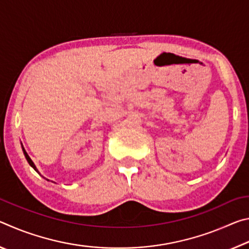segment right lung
I'll return each instance as SVG.
<instances>
[{
    "label": "right lung",
    "instance_id": "obj_1",
    "mask_svg": "<svg viewBox=\"0 0 249 249\" xmlns=\"http://www.w3.org/2000/svg\"><path fill=\"white\" fill-rule=\"evenodd\" d=\"M22 149H23V153H24V155H25V158H26V160H27V161H28V163H29V166H31V167H33L34 168V169H35V171H37V172H38V170H37V168H36V166H35V163H34L33 162V160L31 159V157H29V156H28V154L26 153V150H25L24 149V147H23V145H22ZM38 174H39V172H38ZM48 180V179H47Z\"/></svg>",
    "mask_w": 249,
    "mask_h": 249
}]
</instances>
